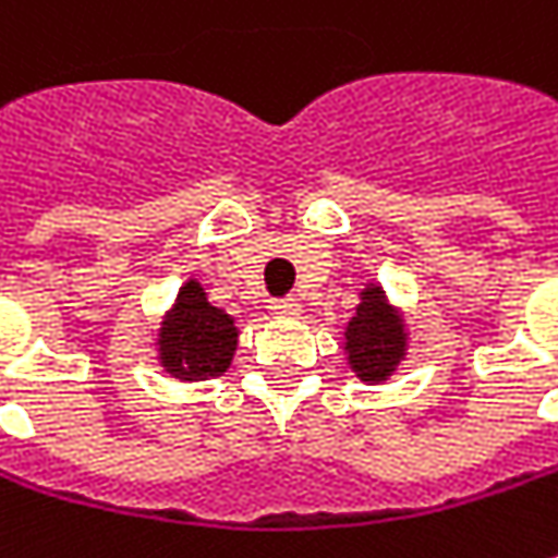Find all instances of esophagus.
Wrapping results in <instances>:
<instances>
[{
  "label": "esophagus",
  "mask_w": 558,
  "mask_h": 558,
  "mask_svg": "<svg viewBox=\"0 0 558 558\" xmlns=\"http://www.w3.org/2000/svg\"><path fill=\"white\" fill-rule=\"evenodd\" d=\"M303 312V303L300 300H293V296H287V300H275L271 303V315H278V318H296Z\"/></svg>",
  "instance_id": "esophagus-1"
}]
</instances>
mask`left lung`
<instances>
[{
	"label": "left lung",
	"instance_id": "1",
	"mask_svg": "<svg viewBox=\"0 0 558 558\" xmlns=\"http://www.w3.org/2000/svg\"><path fill=\"white\" fill-rule=\"evenodd\" d=\"M347 362L359 380L380 384L400 368L409 350V330L402 312L387 300L380 283H365L350 325L343 330Z\"/></svg>",
	"mask_w": 558,
	"mask_h": 558
}]
</instances>
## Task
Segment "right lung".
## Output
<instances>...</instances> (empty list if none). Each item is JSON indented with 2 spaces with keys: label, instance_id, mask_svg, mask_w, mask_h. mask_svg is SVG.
<instances>
[{
  "label": "right lung",
  "instance_id": "add662e5",
  "mask_svg": "<svg viewBox=\"0 0 558 558\" xmlns=\"http://www.w3.org/2000/svg\"><path fill=\"white\" fill-rule=\"evenodd\" d=\"M240 327L225 308L208 303L206 290L190 278L158 327V365L174 380H208L231 368Z\"/></svg>",
  "mask_w": 558,
  "mask_h": 558
}]
</instances>
